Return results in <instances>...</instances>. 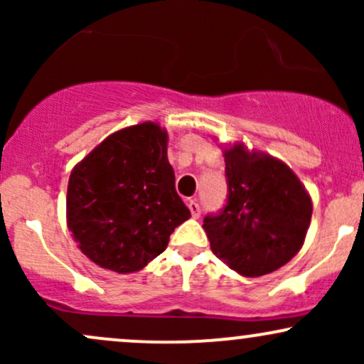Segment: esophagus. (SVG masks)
Segmentation results:
<instances>
[{
	"instance_id": "34e87169",
	"label": "esophagus",
	"mask_w": 364,
	"mask_h": 364,
	"mask_svg": "<svg viewBox=\"0 0 364 364\" xmlns=\"http://www.w3.org/2000/svg\"><path fill=\"white\" fill-rule=\"evenodd\" d=\"M188 208H190L191 217H195V219H198L200 214H202V207L198 205L196 200H188Z\"/></svg>"
}]
</instances>
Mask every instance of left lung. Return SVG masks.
Wrapping results in <instances>:
<instances>
[{
    "label": "left lung",
    "mask_w": 364,
    "mask_h": 364,
    "mask_svg": "<svg viewBox=\"0 0 364 364\" xmlns=\"http://www.w3.org/2000/svg\"><path fill=\"white\" fill-rule=\"evenodd\" d=\"M228 198L203 219L212 252L229 269L260 277L281 269L301 248L311 200L296 174L270 156L243 145L225 150Z\"/></svg>",
    "instance_id": "1"
}]
</instances>
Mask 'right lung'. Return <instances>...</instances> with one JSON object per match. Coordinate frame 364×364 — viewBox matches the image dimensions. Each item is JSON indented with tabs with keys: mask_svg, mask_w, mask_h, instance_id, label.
<instances>
[{
	"mask_svg": "<svg viewBox=\"0 0 364 364\" xmlns=\"http://www.w3.org/2000/svg\"><path fill=\"white\" fill-rule=\"evenodd\" d=\"M68 228L92 262L118 274L161 255L190 219L174 188L168 135L156 123L112 133L72 171Z\"/></svg>",
	"mask_w": 364,
	"mask_h": 364,
	"instance_id": "1",
	"label": "right lung"
}]
</instances>
